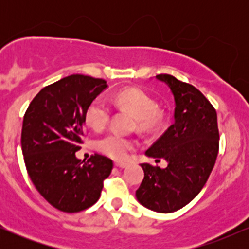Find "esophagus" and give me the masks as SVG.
Segmentation results:
<instances>
[{
  "instance_id": "34e87169",
  "label": "esophagus",
  "mask_w": 249,
  "mask_h": 249,
  "mask_svg": "<svg viewBox=\"0 0 249 249\" xmlns=\"http://www.w3.org/2000/svg\"><path fill=\"white\" fill-rule=\"evenodd\" d=\"M115 166H117V167H119V168H125L127 166V164L126 162H122V161H116L115 162Z\"/></svg>"
}]
</instances>
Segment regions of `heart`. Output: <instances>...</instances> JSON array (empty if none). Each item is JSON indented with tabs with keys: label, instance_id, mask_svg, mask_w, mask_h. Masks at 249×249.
<instances>
[{
	"label": "heart",
	"instance_id": "obj_1",
	"mask_svg": "<svg viewBox=\"0 0 249 249\" xmlns=\"http://www.w3.org/2000/svg\"><path fill=\"white\" fill-rule=\"evenodd\" d=\"M112 102L117 107L131 111L137 117L138 127L142 131L152 130L160 123L161 115L156 110V101L142 89H123L112 97ZM111 113L112 110L107 99L97 97L89 104L85 111V122L93 131L101 132L108 124ZM96 145L102 153L123 160L136 146V142L117 132H111L99 138Z\"/></svg>",
	"mask_w": 249,
	"mask_h": 249
}]
</instances>
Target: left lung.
Segmentation results:
<instances>
[{
	"label": "left lung",
	"mask_w": 249,
	"mask_h": 249,
	"mask_svg": "<svg viewBox=\"0 0 249 249\" xmlns=\"http://www.w3.org/2000/svg\"><path fill=\"white\" fill-rule=\"evenodd\" d=\"M174 98V123L145 152L165 159L166 168L141 164L144 179L136 191L144 207L172 213L198 196L212 172L219 151L216 111L193 85L171 75H157Z\"/></svg>",
	"instance_id": "left-lung-1"
}]
</instances>
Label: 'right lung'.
I'll use <instances>...</instances> for the list:
<instances>
[{
  "label": "right lung",
  "instance_id": "obj_1",
  "mask_svg": "<svg viewBox=\"0 0 249 249\" xmlns=\"http://www.w3.org/2000/svg\"><path fill=\"white\" fill-rule=\"evenodd\" d=\"M107 82L71 75L43 88L25 111L21 144L25 167L39 194L57 210L81 212L101 196L113 162L95 154L76 158L84 138L85 111Z\"/></svg>",
  "mask_w": 249,
  "mask_h": 249
}]
</instances>
